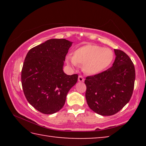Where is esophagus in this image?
<instances>
[{"instance_id": "34e87169", "label": "esophagus", "mask_w": 146, "mask_h": 146, "mask_svg": "<svg viewBox=\"0 0 146 146\" xmlns=\"http://www.w3.org/2000/svg\"><path fill=\"white\" fill-rule=\"evenodd\" d=\"M78 80L80 82H83L84 81V77L82 75H79L78 78Z\"/></svg>"}]
</instances>
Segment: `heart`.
<instances>
[{"instance_id":"obj_1","label":"heart","mask_w":146,"mask_h":146,"mask_svg":"<svg viewBox=\"0 0 146 146\" xmlns=\"http://www.w3.org/2000/svg\"><path fill=\"white\" fill-rule=\"evenodd\" d=\"M113 56V52L110 48L88 44L76 49L73 57L68 56L66 61L73 66H83L84 71L89 75H96L110 66Z\"/></svg>"}]
</instances>
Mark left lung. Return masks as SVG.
<instances>
[{"label":"left lung","mask_w":146,"mask_h":146,"mask_svg":"<svg viewBox=\"0 0 146 146\" xmlns=\"http://www.w3.org/2000/svg\"><path fill=\"white\" fill-rule=\"evenodd\" d=\"M116 58L107 70L86 77V98L97 114L113 115L129 102L134 90L135 66L129 56L115 49Z\"/></svg>","instance_id":"1"}]
</instances>
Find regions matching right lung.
<instances>
[{
  "instance_id": "obj_1",
  "label": "right lung",
  "mask_w": 146,
  "mask_h": 146,
  "mask_svg": "<svg viewBox=\"0 0 146 146\" xmlns=\"http://www.w3.org/2000/svg\"><path fill=\"white\" fill-rule=\"evenodd\" d=\"M71 44L64 38L50 39L31 48L24 59L21 71L24 95L44 114L61 110L68 91L77 82V74L67 75L62 70Z\"/></svg>"
}]
</instances>
